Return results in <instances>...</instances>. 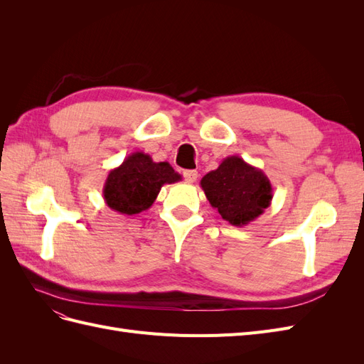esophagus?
Returning <instances> with one entry per match:
<instances>
[{
    "instance_id": "esophagus-1",
    "label": "esophagus",
    "mask_w": 364,
    "mask_h": 364,
    "mask_svg": "<svg viewBox=\"0 0 364 364\" xmlns=\"http://www.w3.org/2000/svg\"><path fill=\"white\" fill-rule=\"evenodd\" d=\"M183 178H185L186 182L193 183V182L197 181V178H199V173H197L196 170H185L183 171Z\"/></svg>"
}]
</instances>
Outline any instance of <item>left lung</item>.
I'll return each mask as SVG.
<instances>
[{"label":"left lung","mask_w":364,"mask_h":364,"mask_svg":"<svg viewBox=\"0 0 364 364\" xmlns=\"http://www.w3.org/2000/svg\"><path fill=\"white\" fill-rule=\"evenodd\" d=\"M206 199L223 220L243 228L257 220L273 199L269 178L240 156H228L200 181Z\"/></svg>","instance_id":"1"}]
</instances>
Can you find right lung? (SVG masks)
<instances>
[{"label":"right lung","instance_id":"obj_1","mask_svg":"<svg viewBox=\"0 0 364 364\" xmlns=\"http://www.w3.org/2000/svg\"><path fill=\"white\" fill-rule=\"evenodd\" d=\"M182 179L168 162H155L144 151L129 155L111 170L103 186V199L115 213L135 215L155 203L165 183Z\"/></svg>","mask_w":364,"mask_h":364}]
</instances>
